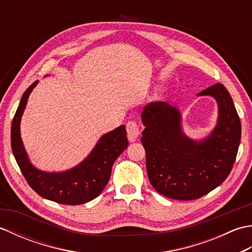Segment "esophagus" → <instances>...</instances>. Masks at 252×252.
Instances as JSON below:
<instances>
[{"mask_svg":"<svg viewBox=\"0 0 252 252\" xmlns=\"http://www.w3.org/2000/svg\"><path fill=\"white\" fill-rule=\"evenodd\" d=\"M126 133L127 137H129L130 141H136V138L140 136L141 131L140 126H138L135 121H129L126 123Z\"/></svg>","mask_w":252,"mask_h":252,"instance_id":"obj_1","label":"esophagus"}]
</instances>
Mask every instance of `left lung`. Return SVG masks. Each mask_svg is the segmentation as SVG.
Listing matches in <instances>:
<instances>
[{"label": "left lung", "instance_id": "1", "mask_svg": "<svg viewBox=\"0 0 252 252\" xmlns=\"http://www.w3.org/2000/svg\"><path fill=\"white\" fill-rule=\"evenodd\" d=\"M197 95L212 96L219 107L215 130L200 142L184 134L180 110L167 101L151 103L142 111L148 179L171 199L194 200L210 192L225 181L237 156L242 126L228 91L217 83Z\"/></svg>", "mask_w": 252, "mask_h": 252}]
</instances>
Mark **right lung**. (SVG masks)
I'll use <instances>...</instances> for the list:
<instances>
[{
  "mask_svg": "<svg viewBox=\"0 0 252 252\" xmlns=\"http://www.w3.org/2000/svg\"><path fill=\"white\" fill-rule=\"evenodd\" d=\"M37 84L32 83L26 90L10 130V143L14 157L21 173L30 187L41 197L63 205H82L97 197L108 183L112 164L129 145L125 126L104 134L83 161L63 172H44L34 168L27 156L20 137V120L31 91Z\"/></svg>",
  "mask_w": 252,
  "mask_h": 252,
  "instance_id": "right-lung-1",
  "label": "right lung"
}]
</instances>
